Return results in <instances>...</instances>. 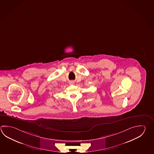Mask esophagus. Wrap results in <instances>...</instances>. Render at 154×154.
<instances>
[{
	"instance_id": "obj_1",
	"label": "esophagus",
	"mask_w": 154,
	"mask_h": 154,
	"mask_svg": "<svg viewBox=\"0 0 154 154\" xmlns=\"http://www.w3.org/2000/svg\"><path fill=\"white\" fill-rule=\"evenodd\" d=\"M73 83H74V82H73V81L70 82V84H73Z\"/></svg>"
}]
</instances>
